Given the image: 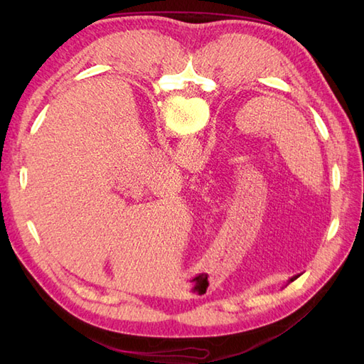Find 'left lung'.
Masks as SVG:
<instances>
[{
	"mask_svg": "<svg viewBox=\"0 0 364 364\" xmlns=\"http://www.w3.org/2000/svg\"><path fill=\"white\" fill-rule=\"evenodd\" d=\"M299 277H300V275H296V277H292V278H291V280H289V283H291V282H294V280H296V278H299Z\"/></svg>",
	"mask_w": 364,
	"mask_h": 364,
	"instance_id": "8db88e82",
	"label": "left lung"
}]
</instances>
